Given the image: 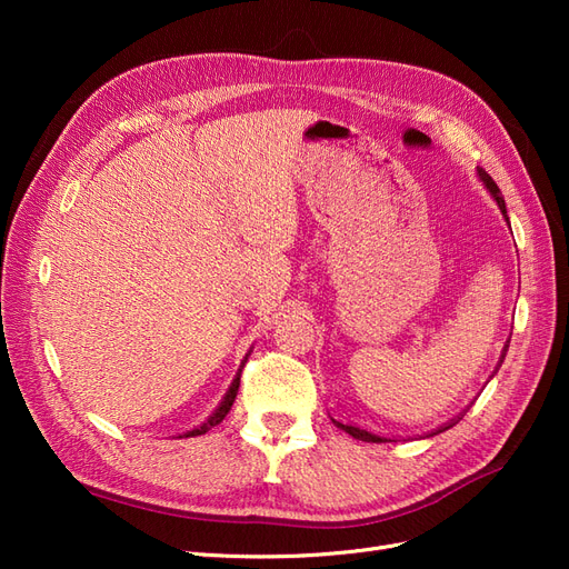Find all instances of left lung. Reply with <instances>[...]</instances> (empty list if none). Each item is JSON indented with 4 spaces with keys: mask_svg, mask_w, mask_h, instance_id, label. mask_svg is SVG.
<instances>
[{
    "mask_svg": "<svg viewBox=\"0 0 569 569\" xmlns=\"http://www.w3.org/2000/svg\"><path fill=\"white\" fill-rule=\"evenodd\" d=\"M479 178H481V182H485V184H487V189H489V192L493 194L496 203H498V206H501V211H503V216L508 218V211H506V201H503V194H501V189H498V187H496V182L491 180V176L487 173V170H481V168H479ZM335 425H337V427H341V429H343V432H349L351 437L360 439V441H370V443H380V441H387L385 437H377V435H370V432H366V429H360V427H353V425H341V422H337V420H335ZM449 427H453V422H451V425H443V427L439 429V432H443V429H449Z\"/></svg>",
    "mask_w": 569,
    "mask_h": 569,
    "instance_id": "obj_1",
    "label": "left lung"
}]
</instances>
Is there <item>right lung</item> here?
<instances>
[{
	"instance_id": "add662e5",
	"label": "right lung",
	"mask_w": 569,
	"mask_h": 569,
	"mask_svg": "<svg viewBox=\"0 0 569 569\" xmlns=\"http://www.w3.org/2000/svg\"><path fill=\"white\" fill-rule=\"evenodd\" d=\"M239 375H242V370L237 372V377H234V382H232V387H230V391L226 393V399H222V403L216 408V412L213 416L206 420L201 427H197V429H192V432H187L184 437H199V435H206L209 432L211 427H216V425H220L222 420H226V416L230 412V408H232V403H234V396H237V389H239Z\"/></svg>"
}]
</instances>
